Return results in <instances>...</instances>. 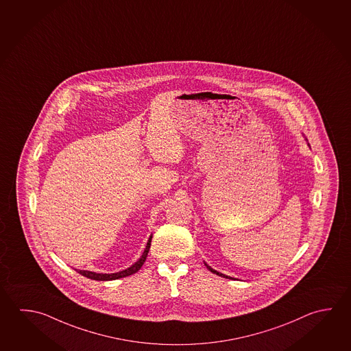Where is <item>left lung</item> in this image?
Returning <instances> with one entry per match:
<instances>
[{"label": "left lung", "mask_w": 351, "mask_h": 351, "mask_svg": "<svg viewBox=\"0 0 351 351\" xmlns=\"http://www.w3.org/2000/svg\"><path fill=\"white\" fill-rule=\"evenodd\" d=\"M205 266H206V268L210 271V272H213V274H217V276H220V277H223V278H229V280H235V278H232V277H230V276H226V274H220V272H217V271H215V269H213V268L208 265V263H205Z\"/></svg>", "instance_id": "obj_1"}]
</instances>
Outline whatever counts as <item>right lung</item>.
Here are the masks:
<instances>
[{"mask_svg":"<svg viewBox=\"0 0 351 351\" xmlns=\"http://www.w3.org/2000/svg\"><path fill=\"white\" fill-rule=\"evenodd\" d=\"M151 240H152V236H149V239H148V241H147L146 249H145L143 254L141 256L140 260L137 262H134V265H132L131 267L126 268V269L120 271V272H115V274H96V272H91V271L77 269V274H80L82 276H85V277L90 278V280H119V278H123V277H128V276L136 274V272L142 267V265L145 263V261H146L148 251H149V247H151Z\"/></svg>","mask_w":351,"mask_h":351,"instance_id":"1","label":"right lung"}]
</instances>
